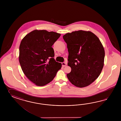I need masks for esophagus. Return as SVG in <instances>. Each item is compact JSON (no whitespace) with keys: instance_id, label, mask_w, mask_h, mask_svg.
Masks as SVG:
<instances>
[{"instance_id":"obj_1","label":"esophagus","mask_w":121,"mask_h":121,"mask_svg":"<svg viewBox=\"0 0 121 121\" xmlns=\"http://www.w3.org/2000/svg\"><path fill=\"white\" fill-rule=\"evenodd\" d=\"M62 66L64 67V66H66V63H65V62H62Z\"/></svg>"}]
</instances>
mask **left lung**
Returning a JSON list of instances; mask_svg holds the SVG:
<instances>
[{
    "label": "left lung",
    "instance_id": "8db88e82",
    "mask_svg": "<svg viewBox=\"0 0 121 121\" xmlns=\"http://www.w3.org/2000/svg\"><path fill=\"white\" fill-rule=\"evenodd\" d=\"M69 53L68 66L71 67L66 74L70 82L82 88L91 84L98 78L104 66L105 51L94 33L80 30L63 36Z\"/></svg>",
    "mask_w": 121,
    "mask_h": 121
}]
</instances>
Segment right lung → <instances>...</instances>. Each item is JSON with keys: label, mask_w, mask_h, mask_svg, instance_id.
<instances>
[{"label": "right lung", "mask_w": 121, "mask_h": 121, "mask_svg": "<svg viewBox=\"0 0 121 121\" xmlns=\"http://www.w3.org/2000/svg\"><path fill=\"white\" fill-rule=\"evenodd\" d=\"M60 34L35 30L26 35L19 46V62L22 70L30 80L43 86L55 77L62 64L55 61L52 45Z\"/></svg>", "instance_id": "obj_1"}]
</instances>
